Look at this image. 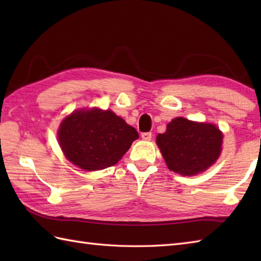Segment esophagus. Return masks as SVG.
Wrapping results in <instances>:
<instances>
[{"mask_svg":"<svg viewBox=\"0 0 261 261\" xmlns=\"http://www.w3.org/2000/svg\"><path fill=\"white\" fill-rule=\"evenodd\" d=\"M151 137H152L151 132H142V134H141V138H142L143 140H146V141L151 140Z\"/></svg>","mask_w":261,"mask_h":261,"instance_id":"1","label":"esophagus"}]
</instances>
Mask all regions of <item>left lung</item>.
Returning <instances> with one entry per match:
<instances>
[{
    "label": "left lung",
    "instance_id": "8db88e82",
    "mask_svg": "<svg viewBox=\"0 0 261 261\" xmlns=\"http://www.w3.org/2000/svg\"><path fill=\"white\" fill-rule=\"evenodd\" d=\"M223 135L214 124L176 118L157 145L170 170L185 176L199 174L215 163L221 153Z\"/></svg>",
    "mask_w": 261,
    "mask_h": 261
}]
</instances>
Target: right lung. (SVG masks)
I'll return each mask as SVG.
<instances>
[{
	"instance_id": "add662e5",
	"label": "right lung",
	"mask_w": 261,
	"mask_h": 261,
	"mask_svg": "<svg viewBox=\"0 0 261 261\" xmlns=\"http://www.w3.org/2000/svg\"><path fill=\"white\" fill-rule=\"evenodd\" d=\"M139 138L134 126L112 111L80 110L66 118L58 140L69 162L85 170H99L115 165Z\"/></svg>"
}]
</instances>
